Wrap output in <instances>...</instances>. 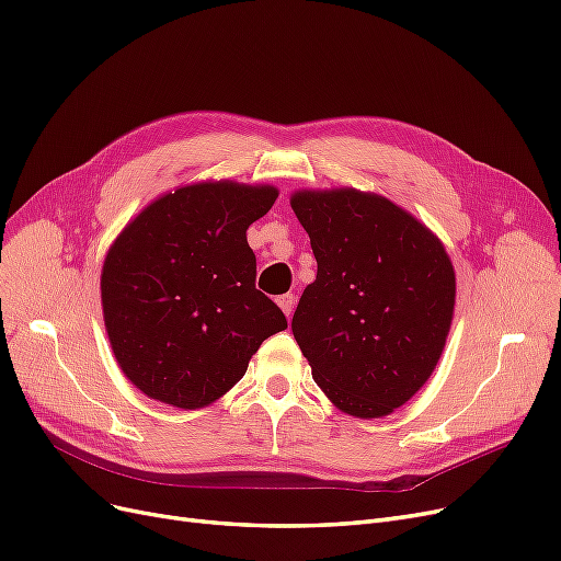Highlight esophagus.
<instances>
[{"instance_id": "1", "label": "esophagus", "mask_w": 561, "mask_h": 561, "mask_svg": "<svg viewBox=\"0 0 561 561\" xmlns=\"http://www.w3.org/2000/svg\"><path fill=\"white\" fill-rule=\"evenodd\" d=\"M277 305L282 307V312L286 314V319H291L294 314V305H296V296L294 294H284L277 298Z\"/></svg>"}]
</instances>
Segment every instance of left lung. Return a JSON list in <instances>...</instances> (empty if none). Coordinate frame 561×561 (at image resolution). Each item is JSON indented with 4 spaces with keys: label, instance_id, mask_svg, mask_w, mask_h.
Instances as JSON below:
<instances>
[{
    "label": "left lung",
    "instance_id": "left-lung-1",
    "mask_svg": "<svg viewBox=\"0 0 561 561\" xmlns=\"http://www.w3.org/2000/svg\"><path fill=\"white\" fill-rule=\"evenodd\" d=\"M291 207L317 259L294 337L340 411L388 416L442 358L455 309L453 263L442 240L386 196L300 190Z\"/></svg>",
    "mask_w": 561,
    "mask_h": 561
}]
</instances>
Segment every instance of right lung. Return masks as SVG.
<instances>
[{"label":"right lung","mask_w":561,"mask_h":561,"mask_svg":"<svg viewBox=\"0 0 561 561\" xmlns=\"http://www.w3.org/2000/svg\"><path fill=\"white\" fill-rule=\"evenodd\" d=\"M279 192L233 180L178 186L140 210L101 267L103 323L119 369L145 396L203 409L226 396L263 340L286 328L256 288L247 228Z\"/></svg>","instance_id":"1"}]
</instances>
